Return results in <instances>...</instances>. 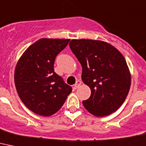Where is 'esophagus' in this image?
<instances>
[{
    "instance_id": "34e87169",
    "label": "esophagus",
    "mask_w": 146,
    "mask_h": 146,
    "mask_svg": "<svg viewBox=\"0 0 146 146\" xmlns=\"http://www.w3.org/2000/svg\"><path fill=\"white\" fill-rule=\"evenodd\" d=\"M81 83H82V82L79 81V80H78V81H77L76 82L75 85H73V88H74V89H77V88H79V86H80Z\"/></svg>"
}]
</instances>
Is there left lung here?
<instances>
[{"instance_id": "1", "label": "left lung", "mask_w": 146, "mask_h": 146, "mask_svg": "<svg viewBox=\"0 0 146 146\" xmlns=\"http://www.w3.org/2000/svg\"><path fill=\"white\" fill-rule=\"evenodd\" d=\"M69 46L82 67V82L92 92L82 101L84 107L97 117L115 112L131 87V73L122 54L100 40H72Z\"/></svg>"}]
</instances>
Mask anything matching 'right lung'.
<instances>
[{
	"label": "right lung",
	"mask_w": 146,
	"mask_h": 146,
	"mask_svg": "<svg viewBox=\"0 0 146 146\" xmlns=\"http://www.w3.org/2000/svg\"><path fill=\"white\" fill-rule=\"evenodd\" d=\"M69 41L40 39L26 49L16 64L14 80L18 94L36 114H54L72 92V88L54 70L55 58Z\"/></svg>",
	"instance_id": "right-lung-1"
}]
</instances>
